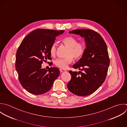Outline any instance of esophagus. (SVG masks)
I'll return each mask as SVG.
<instances>
[{"instance_id": "obj_1", "label": "esophagus", "mask_w": 127, "mask_h": 127, "mask_svg": "<svg viewBox=\"0 0 127 127\" xmlns=\"http://www.w3.org/2000/svg\"><path fill=\"white\" fill-rule=\"evenodd\" d=\"M60 71L62 72H66L67 71L65 69H60Z\"/></svg>"}]
</instances>
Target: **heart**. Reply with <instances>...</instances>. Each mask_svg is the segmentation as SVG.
<instances>
[{
	"label": "heart",
	"instance_id": "b5f03b06",
	"mask_svg": "<svg viewBox=\"0 0 127 127\" xmlns=\"http://www.w3.org/2000/svg\"><path fill=\"white\" fill-rule=\"evenodd\" d=\"M64 44L69 48L65 58H58L55 60V65L61 69H66L70 64L73 58L75 59H80L83 55L85 52V45L82 42H78L77 39L72 36H67L63 40ZM57 46L56 43H53L50 49L49 52L52 57L56 56Z\"/></svg>",
	"mask_w": 127,
	"mask_h": 127
}]
</instances>
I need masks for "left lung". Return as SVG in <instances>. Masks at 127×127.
Here are the masks:
<instances>
[{"instance_id":"8db88e82","label":"left lung","mask_w":127,"mask_h":127,"mask_svg":"<svg viewBox=\"0 0 127 127\" xmlns=\"http://www.w3.org/2000/svg\"><path fill=\"white\" fill-rule=\"evenodd\" d=\"M84 38L86 48L79 61L72 66L79 71L69 70L71 78L67 88L72 93L85 96L94 92L104 82L110 64L107 47L102 36L90 29L69 32Z\"/></svg>"}]
</instances>
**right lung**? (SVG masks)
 <instances>
[{
  "instance_id": "obj_1",
  "label": "right lung",
  "mask_w": 127,
  "mask_h": 127,
  "mask_svg": "<svg viewBox=\"0 0 127 127\" xmlns=\"http://www.w3.org/2000/svg\"><path fill=\"white\" fill-rule=\"evenodd\" d=\"M64 32V30H35L25 37L18 48L15 68L20 83L29 93L40 95L47 92L59 77L58 68L51 67L48 70L42 68L41 65L43 62L52 60L50 47L56 37Z\"/></svg>"
}]
</instances>
